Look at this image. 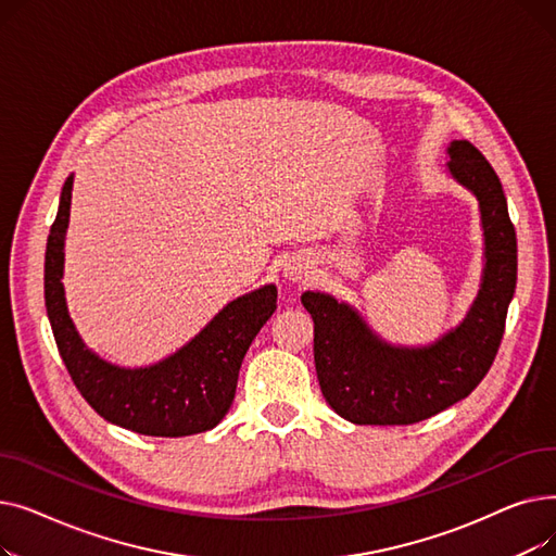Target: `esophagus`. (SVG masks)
Returning a JSON list of instances; mask_svg holds the SVG:
<instances>
[{
    "label": "esophagus",
    "instance_id": "34e87169",
    "mask_svg": "<svg viewBox=\"0 0 556 556\" xmlns=\"http://www.w3.org/2000/svg\"><path fill=\"white\" fill-rule=\"evenodd\" d=\"M283 277L290 281H304L308 277V263H304L300 258L288 261L283 266Z\"/></svg>",
    "mask_w": 556,
    "mask_h": 556
}]
</instances>
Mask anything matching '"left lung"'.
Returning <instances> with one entry per match:
<instances>
[{
    "label": "left lung",
    "instance_id": "1",
    "mask_svg": "<svg viewBox=\"0 0 556 556\" xmlns=\"http://www.w3.org/2000/svg\"><path fill=\"white\" fill-rule=\"evenodd\" d=\"M448 170L480 204L484 270L464 323L428 346H396L378 338L361 313L327 293L306 290L313 317V356L319 388L333 410L358 426H407L469 396L505 333L516 288V229L493 166L471 141L448 146Z\"/></svg>",
    "mask_w": 556,
    "mask_h": 556
}]
</instances>
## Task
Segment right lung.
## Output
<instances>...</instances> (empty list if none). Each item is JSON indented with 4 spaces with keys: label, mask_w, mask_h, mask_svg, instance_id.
<instances>
[{
    "label": "right lung",
    "mask_w": 556,
    "mask_h": 556,
    "mask_svg": "<svg viewBox=\"0 0 556 556\" xmlns=\"http://www.w3.org/2000/svg\"><path fill=\"white\" fill-rule=\"evenodd\" d=\"M74 175L65 180L45 252V304L58 352L74 386L97 415L151 437L212 430L237 394L239 369L261 327L277 308L273 283L229 302L212 323L173 356L149 367H119L99 358L80 340L67 313L63 266Z\"/></svg>",
    "instance_id": "right-lung-1"
}]
</instances>
